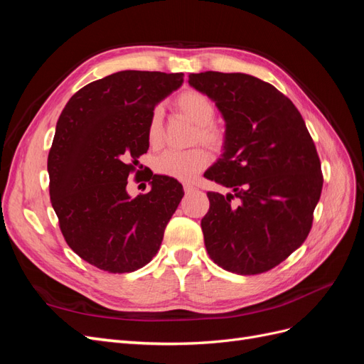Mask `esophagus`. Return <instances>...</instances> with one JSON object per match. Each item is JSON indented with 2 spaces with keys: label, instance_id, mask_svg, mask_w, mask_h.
Here are the masks:
<instances>
[{
  "label": "esophagus",
  "instance_id": "obj_1",
  "mask_svg": "<svg viewBox=\"0 0 364 364\" xmlns=\"http://www.w3.org/2000/svg\"><path fill=\"white\" fill-rule=\"evenodd\" d=\"M183 190H185V193H191L196 190V186L193 183H183Z\"/></svg>",
  "mask_w": 364,
  "mask_h": 364
}]
</instances>
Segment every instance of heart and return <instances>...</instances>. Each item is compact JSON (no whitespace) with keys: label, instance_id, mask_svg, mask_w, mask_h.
<instances>
[{"label":"heart","instance_id":"heart-1","mask_svg":"<svg viewBox=\"0 0 364 364\" xmlns=\"http://www.w3.org/2000/svg\"><path fill=\"white\" fill-rule=\"evenodd\" d=\"M173 106L181 115L196 124L193 144L202 142L214 151H220L225 147V132L213 123L215 118V105L208 95L196 90H185L174 98ZM162 111L161 107H155L147 123V141L150 147L158 149L162 144ZM209 161L211 156L202 147H194L186 151L168 150L156 158L155 170L167 178L188 182L206 168Z\"/></svg>","mask_w":364,"mask_h":364}]
</instances>
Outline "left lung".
Wrapping results in <instances>:
<instances>
[{
  "mask_svg": "<svg viewBox=\"0 0 364 364\" xmlns=\"http://www.w3.org/2000/svg\"><path fill=\"white\" fill-rule=\"evenodd\" d=\"M188 83L226 123L223 156L205 178L232 193H208L206 250L228 272H269L310 234L323 185L314 141L290 98L257 77L206 71Z\"/></svg>",
  "mask_w": 364,
  "mask_h": 364,
  "instance_id": "left-lung-1",
  "label": "left lung"
}]
</instances>
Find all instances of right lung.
Returning a JSON list of instances; mask_svg holds the SVG:
<instances>
[{
    "label": "right lung",
    "instance_id": "right-lung-1",
    "mask_svg": "<svg viewBox=\"0 0 364 364\" xmlns=\"http://www.w3.org/2000/svg\"><path fill=\"white\" fill-rule=\"evenodd\" d=\"M182 82V73L119 71L77 91L58 119L48 153L51 205L67 245L97 269L144 267L182 200L178 181L153 173L147 194L134 199L126 190L149 150L150 114Z\"/></svg>",
    "mask_w": 364,
    "mask_h": 364
}]
</instances>
